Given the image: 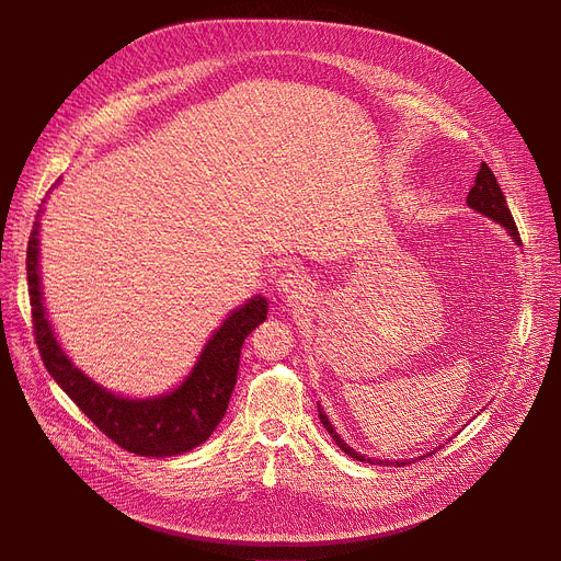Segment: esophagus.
<instances>
[{"label": "esophagus", "instance_id": "1", "mask_svg": "<svg viewBox=\"0 0 561 561\" xmlns=\"http://www.w3.org/2000/svg\"><path fill=\"white\" fill-rule=\"evenodd\" d=\"M279 290L284 293V296L288 300H305L309 296V282L305 275H300L298 271H290V273H284L277 282Z\"/></svg>", "mask_w": 561, "mask_h": 561}]
</instances>
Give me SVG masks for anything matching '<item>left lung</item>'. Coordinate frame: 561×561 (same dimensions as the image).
Returning <instances> with one entry per match:
<instances>
[{
    "mask_svg": "<svg viewBox=\"0 0 561 561\" xmlns=\"http://www.w3.org/2000/svg\"><path fill=\"white\" fill-rule=\"evenodd\" d=\"M466 202H468L470 209H476V211L484 214L486 218H491V220L500 222V225H503L505 229H510V233L514 236V241L520 245V233H518L516 222H514V218H512V211H510V206H507V199H505L503 191H500V186H497V182H495V174L491 172V168H489L486 163H482V165H480V172H478V176H476V184H473V188H470V193H468ZM318 419H320V423H322V425H325V430L330 432V436L336 440V446H339L345 455H350L352 459H357V461L375 463L373 459H366L364 455L355 453V450H352L350 446H345V444H343L341 436L334 432L332 423L328 421V416L322 414V411H320V407H318ZM381 463H387V466H389L391 461H381ZM396 463H398V466H404V463H409V461H396Z\"/></svg>",
    "mask_w": 561,
    "mask_h": 561,
    "instance_id": "1",
    "label": "left lung"
}]
</instances>
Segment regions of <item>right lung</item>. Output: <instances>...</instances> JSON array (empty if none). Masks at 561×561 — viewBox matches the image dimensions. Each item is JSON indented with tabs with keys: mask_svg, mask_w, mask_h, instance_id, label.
<instances>
[{
	"mask_svg": "<svg viewBox=\"0 0 561 561\" xmlns=\"http://www.w3.org/2000/svg\"><path fill=\"white\" fill-rule=\"evenodd\" d=\"M26 284L34 336L47 373L115 446L140 457L182 455L214 434L236 385L243 341L268 313L263 298L250 300L222 322L180 389L154 400H125L93 385L70 364L54 339L41 296L38 222H34L26 245Z\"/></svg>",
	"mask_w": 561,
	"mask_h": 561,
	"instance_id": "1",
	"label": "right lung"
}]
</instances>
